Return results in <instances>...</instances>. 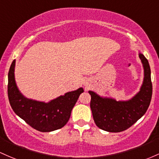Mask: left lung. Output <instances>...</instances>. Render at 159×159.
Masks as SVG:
<instances>
[{"label": "left lung", "mask_w": 159, "mask_h": 159, "mask_svg": "<svg viewBox=\"0 0 159 159\" xmlns=\"http://www.w3.org/2000/svg\"><path fill=\"white\" fill-rule=\"evenodd\" d=\"M139 57L144 70L143 81L139 91L131 99L117 101L111 97H101L91 90L88 91L91 96L93 118L99 128L112 133L124 131L138 121L149 108L152 94L150 66L140 52Z\"/></svg>", "instance_id": "left-lung-1"}]
</instances>
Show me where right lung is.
<instances>
[{
    "mask_svg": "<svg viewBox=\"0 0 159 159\" xmlns=\"http://www.w3.org/2000/svg\"><path fill=\"white\" fill-rule=\"evenodd\" d=\"M15 65L16 60H13L9 70L7 87L9 101L13 111L38 131L50 132L65 126L84 89L67 92L48 102L26 98L16 83Z\"/></svg>",
    "mask_w": 159,
    "mask_h": 159,
    "instance_id": "add662e5",
    "label": "right lung"
}]
</instances>
